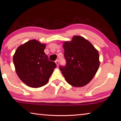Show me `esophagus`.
<instances>
[{"label":"esophagus","mask_w":121,"mask_h":121,"mask_svg":"<svg viewBox=\"0 0 121 121\" xmlns=\"http://www.w3.org/2000/svg\"><path fill=\"white\" fill-rule=\"evenodd\" d=\"M55 62L56 63L57 66H59V60H56V61H55Z\"/></svg>","instance_id":"34e87169"}]
</instances>
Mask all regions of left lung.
<instances>
[{
    "label": "left lung",
    "instance_id": "left-lung-1",
    "mask_svg": "<svg viewBox=\"0 0 121 121\" xmlns=\"http://www.w3.org/2000/svg\"><path fill=\"white\" fill-rule=\"evenodd\" d=\"M65 65L59 69L67 83L75 87L83 86L95 76L99 68V55L92 44L81 36H75L63 45Z\"/></svg>",
    "mask_w": 121,
    "mask_h": 121
}]
</instances>
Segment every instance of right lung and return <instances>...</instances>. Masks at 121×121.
Segmentation results:
<instances>
[{
	"instance_id": "obj_1",
	"label": "right lung",
	"mask_w": 121,
	"mask_h": 121,
	"mask_svg": "<svg viewBox=\"0 0 121 121\" xmlns=\"http://www.w3.org/2000/svg\"><path fill=\"white\" fill-rule=\"evenodd\" d=\"M45 45L35 39L20 46L13 56L16 73L29 86L37 88L46 85L56 68V63L50 61L44 50Z\"/></svg>"
}]
</instances>
